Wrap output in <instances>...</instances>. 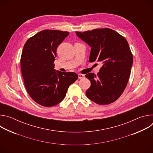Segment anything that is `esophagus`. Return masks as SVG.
Wrapping results in <instances>:
<instances>
[{"label":"esophagus","instance_id":"34e87169","mask_svg":"<svg viewBox=\"0 0 153 153\" xmlns=\"http://www.w3.org/2000/svg\"><path fill=\"white\" fill-rule=\"evenodd\" d=\"M78 77L79 79H83L85 77V75L84 74H78Z\"/></svg>","mask_w":153,"mask_h":153}]
</instances>
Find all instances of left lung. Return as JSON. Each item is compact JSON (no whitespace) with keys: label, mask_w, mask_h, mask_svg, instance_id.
I'll use <instances>...</instances> for the list:
<instances>
[{"label":"left lung","mask_w":153,"mask_h":153,"mask_svg":"<svg viewBox=\"0 0 153 153\" xmlns=\"http://www.w3.org/2000/svg\"><path fill=\"white\" fill-rule=\"evenodd\" d=\"M77 36L91 48L90 62L102 64L97 75H85L91 82L86 91L89 99L99 105H108L116 101L127 85L133 59L126 39L110 28H99Z\"/></svg>","instance_id":"1"}]
</instances>
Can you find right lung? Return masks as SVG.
Masks as SVG:
<instances>
[{
  "instance_id": "obj_1",
  "label": "right lung",
  "mask_w": 153,
  "mask_h": 153,
  "mask_svg": "<svg viewBox=\"0 0 153 153\" xmlns=\"http://www.w3.org/2000/svg\"><path fill=\"white\" fill-rule=\"evenodd\" d=\"M69 32L45 30L25 43L20 59L21 71L26 90L38 104L53 106L61 102L68 87L77 79L73 72L54 70L57 47Z\"/></svg>"
}]
</instances>
